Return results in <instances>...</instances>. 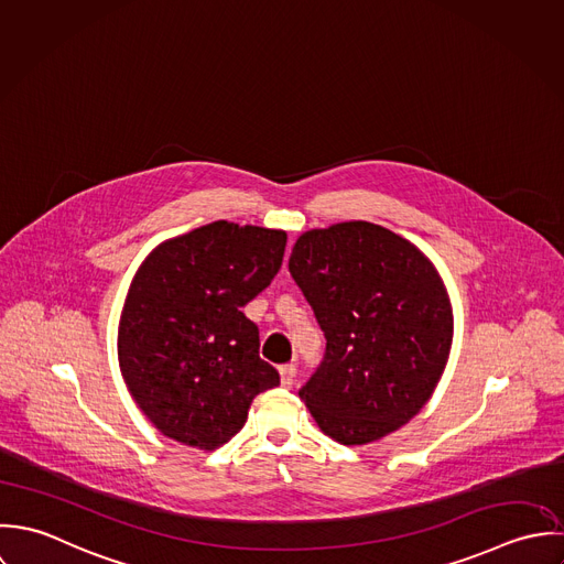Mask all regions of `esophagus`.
Segmentation results:
<instances>
[{
	"instance_id": "esophagus-1",
	"label": "esophagus",
	"mask_w": 564,
	"mask_h": 564,
	"mask_svg": "<svg viewBox=\"0 0 564 564\" xmlns=\"http://www.w3.org/2000/svg\"><path fill=\"white\" fill-rule=\"evenodd\" d=\"M279 375H281V386L283 388H292V383L296 379V366L294 364H283L279 368Z\"/></svg>"
}]
</instances>
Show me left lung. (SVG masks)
<instances>
[{"mask_svg": "<svg viewBox=\"0 0 564 564\" xmlns=\"http://www.w3.org/2000/svg\"><path fill=\"white\" fill-rule=\"evenodd\" d=\"M290 274L327 338L318 370L299 390L339 445L381 441L432 399L453 339L447 288L405 237L370 223L303 232Z\"/></svg>", "mask_w": 564, "mask_h": 564, "instance_id": "obj_1", "label": "left lung"}]
</instances>
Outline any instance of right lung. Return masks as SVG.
Returning a JSON list of instances; mask_svg holds the SVG:
<instances>
[{
    "label": "right lung",
    "mask_w": 564,
    "mask_h": 564,
    "mask_svg": "<svg viewBox=\"0 0 564 564\" xmlns=\"http://www.w3.org/2000/svg\"><path fill=\"white\" fill-rule=\"evenodd\" d=\"M288 235L218 220L159 243L139 265L117 334L119 370L139 410L167 438L214 451L279 386L241 312L281 268Z\"/></svg>",
    "instance_id": "add662e5"
}]
</instances>
